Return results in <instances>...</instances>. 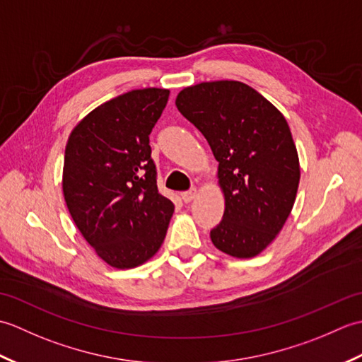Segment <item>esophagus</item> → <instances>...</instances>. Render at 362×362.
Instances as JSON below:
<instances>
[{
  "label": "esophagus",
  "instance_id": "esophagus-1",
  "mask_svg": "<svg viewBox=\"0 0 362 362\" xmlns=\"http://www.w3.org/2000/svg\"><path fill=\"white\" fill-rule=\"evenodd\" d=\"M196 196H197L196 188L191 189V191H185V193H182V199H183V202H185V204H189L191 201H194Z\"/></svg>",
  "mask_w": 362,
  "mask_h": 362
}]
</instances>
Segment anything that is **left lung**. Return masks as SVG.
Listing matches in <instances>:
<instances>
[{"label":"left lung","instance_id":"8db88e82","mask_svg":"<svg viewBox=\"0 0 362 362\" xmlns=\"http://www.w3.org/2000/svg\"><path fill=\"white\" fill-rule=\"evenodd\" d=\"M175 105L219 161L226 210L210 232L211 243L233 258L257 257L280 233L298 189V153L286 118L238 81L187 87Z\"/></svg>","mask_w":362,"mask_h":362}]
</instances>
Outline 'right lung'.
I'll return each instance as SVG.
<instances>
[{
    "mask_svg": "<svg viewBox=\"0 0 362 362\" xmlns=\"http://www.w3.org/2000/svg\"><path fill=\"white\" fill-rule=\"evenodd\" d=\"M169 90L141 88L110 99L68 136L64 197L83 240L117 269L151 259L165 241L174 204L157 189L149 135Z\"/></svg>",
    "mask_w": 362,
    "mask_h": 362,
    "instance_id": "right-lung-1",
    "label": "right lung"
}]
</instances>
